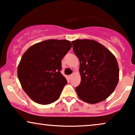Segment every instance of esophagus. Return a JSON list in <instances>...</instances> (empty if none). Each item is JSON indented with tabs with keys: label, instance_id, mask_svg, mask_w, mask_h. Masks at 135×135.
Listing matches in <instances>:
<instances>
[{
	"label": "esophagus",
	"instance_id": "34e87169",
	"mask_svg": "<svg viewBox=\"0 0 135 135\" xmlns=\"http://www.w3.org/2000/svg\"><path fill=\"white\" fill-rule=\"evenodd\" d=\"M73 74H70V75L68 76V78H69V79H70V80H71V79L73 78Z\"/></svg>",
	"mask_w": 135,
	"mask_h": 135
}]
</instances>
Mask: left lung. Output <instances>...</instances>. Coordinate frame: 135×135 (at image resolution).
<instances>
[{
	"label": "left lung",
	"instance_id": "obj_1",
	"mask_svg": "<svg viewBox=\"0 0 135 135\" xmlns=\"http://www.w3.org/2000/svg\"><path fill=\"white\" fill-rule=\"evenodd\" d=\"M73 49L80 62L81 83L76 91L81 100L94 104L104 100L114 91L119 70L115 56L92 40L73 41Z\"/></svg>",
	"mask_w": 135,
	"mask_h": 135
}]
</instances>
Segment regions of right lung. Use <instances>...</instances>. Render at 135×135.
<instances>
[{
	"instance_id": "obj_1",
	"label": "right lung",
	"mask_w": 135,
	"mask_h": 135,
	"mask_svg": "<svg viewBox=\"0 0 135 135\" xmlns=\"http://www.w3.org/2000/svg\"><path fill=\"white\" fill-rule=\"evenodd\" d=\"M72 45L66 40H47L30 47L22 56L17 77L25 93L38 104L59 99L67 80L61 74V61Z\"/></svg>"
}]
</instances>
